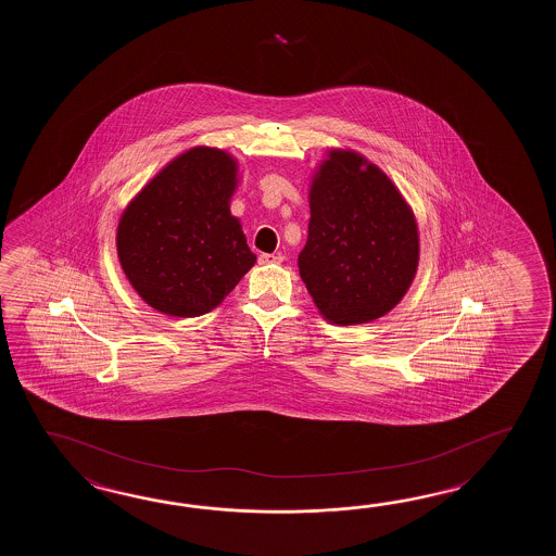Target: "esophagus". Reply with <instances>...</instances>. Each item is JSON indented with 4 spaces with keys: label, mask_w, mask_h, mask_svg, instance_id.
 <instances>
[{
    "label": "esophagus",
    "mask_w": 556,
    "mask_h": 556,
    "mask_svg": "<svg viewBox=\"0 0 556 556\" xmlns=\"http://www.w3.org/2000/svg\"><path fill=\"white\" fill-rule=\"evenodd\" d=\"M282 261L283 258L280 254H261V256H258V262H261V264H273V262L278 264V262Z\"/></svg>",
    "instance_id": "obj_1"
}]
</instances>
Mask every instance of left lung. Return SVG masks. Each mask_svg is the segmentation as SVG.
Here are the masks:
<instances>
[{"label":"left lung","mask_w":556,"mask_h":556,"mask_svg":"<svg viewBox=\"0 0 556 556\" xmlns=\"http://www.w3.org/2000/svg\"><path fill=\"white\" fill-rule=\"evenodd\" d=\"M417 262V223L400 190L362 154L330 151L312 180L298 256L319 314L340 326L381 318L409 290Z\"/></svg>","instance_id":"obj_1"}]
</instances>
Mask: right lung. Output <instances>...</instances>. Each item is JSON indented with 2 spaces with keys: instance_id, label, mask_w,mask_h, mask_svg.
<instances>
[{
  "instance_id": "1",
  "label": "right lung",
  "mask_w": 556,
  "mask_h": 556,
  "mask_svg": "<svg viewBox=\"0 0 556 556\" xmlns=\"http://www.w3.org/2000/svg\"><path fill=\"white\" fill-rule=\"evenodd\" d=\"M237 161L220 149L180 154L130 201L117 228L118 262L154 309L194 318L218 306L256 256L230 199Z\"/></svg>"
}]
</instances>
